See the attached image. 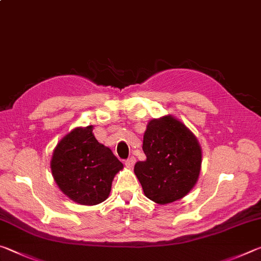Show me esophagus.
<instances>
[{"label":"esophagus","mask_w":261,"mask_h":261,"mask_svg":"<svg viewBox=\"0 0 261 261\" xmlns=\"http://www.w3.org/2000/svg\"><path fill=\"white\" fill-rule=\"evenodd\" d=\"M135 163H136V158L135 156H131V158H129L127 159V160L125 161V166L127 167V168H132L135 166Z\"/></svg>","instance_id":"esophagus-1"}]
</instances>
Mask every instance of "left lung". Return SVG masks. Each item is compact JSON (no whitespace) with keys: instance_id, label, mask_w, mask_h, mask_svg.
I'll list each match as a JSON object with an SVG mask.
<instances>
[{"instance_id":"1","label":"left lung","mask_w":261,"mask_h":261,"mask_svg":"<svg viewBox=\"0 0 261 261\" xmlns=\"http://www.w3.org/2000/svg\"><path fill=\"white\" fill-rule=\"evenodd\" d=\"M146 160L135 165L145 196L156 204L184 198L199 178L202 152L189 127L171 115L153 118L144 134Z\"/></svg>"}]
</instances>
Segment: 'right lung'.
Masks as SVG:
<instances>
[{
	"label": "right lung",
	"instance_id": "1",
	"mask_svg": "<svg viewBox=\"0 0 261 261\" xmlns=\"http://www.w3.org/2000/svg\"><path fill=\"white\" fill-rule=\"evenodd\" d=\"M50 169L57 187L69 199L92 206L107 199L123 163L95 139L93 125H88L74 127L57 143Z\"/></svg>",
	"mask_w": 261,
	"mask_h": 261
}]
</instances>
